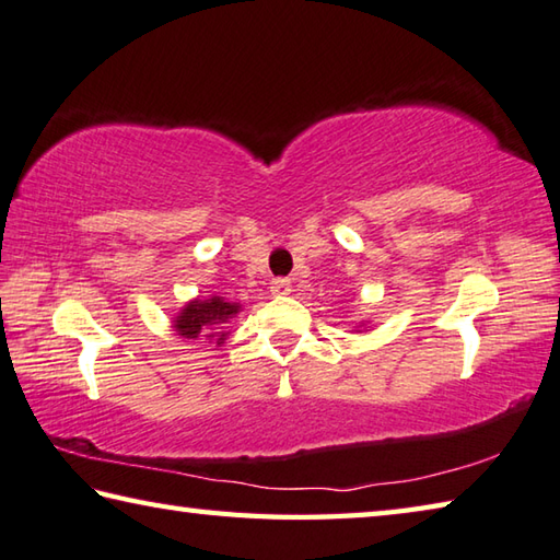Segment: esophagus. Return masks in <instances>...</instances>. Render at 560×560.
I'll return each instance as SVG.
<instances>
[{"label":"esophagus","instance_id":"1","mask_svg":"<svg viewBox=\"0 0 560 560\" xmlns=\"http://www.w3.org/2000/svg\"><path fill=\"white\" fill-rule=\"evenodd\" d=\"M270 292L276 294V298H284V294L292 292V282L288 278H278L270 282Z\"/></svg>","mask_w":560,"mask_h":560}]
</instances>
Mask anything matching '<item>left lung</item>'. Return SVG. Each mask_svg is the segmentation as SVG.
<instances>
[{"label": "left lung", "instance_id": "8db88e82", "mask_svg": "<svg viewBox=\"0 0 560 560\" xmlns=\"http://www.w3.org/2000/svg\"><path fill=\"white\" fill-rule=\"evenodd\" d=\"M361 329H365V331H371V329H368V326H363V324H361ZM361 329H358V331H361Z\"/></svg>", "mask_w": 560, "mask_h": 560}]
</instances>
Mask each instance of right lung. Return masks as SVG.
<instances>
[{
  "instance_id": "1",
  "label": "right lung",
  "mask_w": 560,
  "mask_h": 560,
  "mask_svg": "<svg viewBox=\"0 0 560 560\" xmlns=\"http://www.w3.org/2000/svg\"><path fill=\"white\" fill-rule=\"evenodd\" d=\"M241 312L238 302H229L219 294L195 298L173 316V331L183 339H207L221 346L226 341V324Z\"/></svg>"
}]
</instances>
